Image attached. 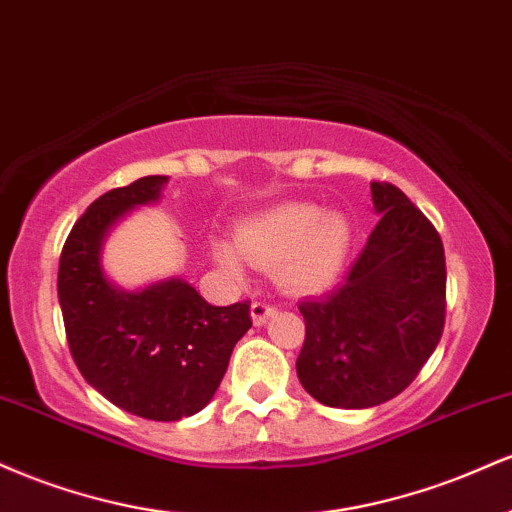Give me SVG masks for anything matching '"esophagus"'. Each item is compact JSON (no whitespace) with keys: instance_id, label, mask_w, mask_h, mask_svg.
I'll use <instances>...</instances> for the list:
<instances>
[{"instance_id":"34e87169","label":"esophagus","mask_w":512,"mask_h":512,"mask_svg":"<svg viewBox=\"0 0 512 512\" xmlns=\"http://www.w3.org/2000/svg\"><path fill=\"white\" fill-rule=\"evenodd\" d=\"M250 315H252V322H255V325L260 327V325H264V322L269 320V317L276 315V308H274V305H269V303L255 301V303H252V308H250Z\"/></svg>"}]
</instances>
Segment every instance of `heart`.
<instances>
[{"instance_id": "heart-1", "label": "heart", "mask_w": 512, "mask_h": 512, "mask_svg": "<svg viewBox=\"0 0 512 512\" xmlns=\"http://www.w3.org/2000/svg\"><path fill=\"white\" fill-rule=\"evenodd\" d=\"M354 245V223L342 211L310 202H284L243 221L226 240L211 243L216 267L233 279L252 267H274L276 281L293 293L327 289L342 274Z\"/></svg>"}]
</instances>
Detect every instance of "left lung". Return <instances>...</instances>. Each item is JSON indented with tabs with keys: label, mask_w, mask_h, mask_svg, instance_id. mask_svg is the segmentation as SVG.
<instances>
[{
	"label": "left lung",
	"mask_w": 512,
	"mask_h": 512,
	"mask_svg": "<svg viewBox=\"0 0 512 512\" xmlns=\"http://www.w3.org/2000/svg\"><path fill=\"white\" fill-rule=\"evenodd\" d=\"M378 226L342 286L298 305L296 373L337 409L397 397L436 351L445 325V252L433 223L390 182H370Z\"/></svg>",
	"instance_id": "obj_1"
}]
</instances>
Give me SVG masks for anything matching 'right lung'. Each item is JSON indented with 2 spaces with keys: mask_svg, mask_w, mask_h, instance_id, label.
Instances as JSON below:
<instances>
[{
  "mask_svg": "<svg viewBox=\"0 0 512 512\" xmlns=\"http://www.w3.org/2000/svg\"><path fill=\"white\" fill-rule=\"evenodd\" d=\"M166 182L168 175H146L98 197L74 223L57 274L67 342L86 383L151 421L207 407L252 327L248 301L209 305L182 276L127 291L105 274V238L129 211L156 204Z\"/></svg>",
  "mask_w": 512,
  "mask_h": 512,
  "instance_id": "obj_1",
  "label": "right lung"
}]
</instances>
